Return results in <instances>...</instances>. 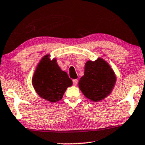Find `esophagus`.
<instances>
[{
	"mask_svg": "<svg viewBox=\"0 0 145 145\" xmlns=\"http://www.w3.org/2000/svg\"><path fill=\"white\" fill-rule=\"evenodd\" d=\"M78 80L77 79H74V80H73V84H74V86H76L77 84H78Z\"/></svg>",
	"mask_w": 145,
	"mask_h": 145,
	"instance_id": "34e87169",
	"label": "esophagus"
}]
</instances>
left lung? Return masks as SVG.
Wrapping results in <instances>:
<instances>
[{"instance_id": "left-lung-1", "label": "left lung", "mask_w": 145, "mask_h": 145, "mask_svg": "<svg viewBox=\"0 0 145 145\" xmlns=\"http://www.w3.org/2000/svg\"><path fill=\"white\" fill-rule=\"evenodd\" d=\"M116 80L114 73L108 63L98 58L95 61L86 62L84 75L78 84L86 98L98 102L110 94Z\"/></svg>"}]
</instances>
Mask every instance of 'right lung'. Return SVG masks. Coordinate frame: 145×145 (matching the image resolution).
Returning a JSON list of instances; mask_svg holds the SVG:
<instances>
[{"instance_id": "right-lung-1", "label": "right lung", "mask_w": 145, "mask_h": 145, "mask_svg": "<svg viewBox=\"0 0 145 145\" xmlns=\"http://www.w3.org/2000/svg\"><path fill=\"white\" fill-rule=\"evenodd\" d=\"M32 84L40 97L56 102L61 100L66 89L72 85V81L67 73L60 69L57 60H51L49 55H46L37 67Z\"/></svg>"}]
</instances>
